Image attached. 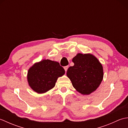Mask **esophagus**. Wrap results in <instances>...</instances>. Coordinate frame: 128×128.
I'll return each mask as SVG.
<instances>
[{
  "label": "esophagus",
  "mask_w": 128,
  "mask_h": 128,
  "mask_svg": "<svg viewBox=\"0 0 128 128\" xmlns=\"http://www.w3.org/2000/svg\"><path fill=\"white\" fill-rule=\"evenodd\" d=\"M68 68H69V66H66L64 67V68L65 69V71H66V72L67 71V70H68Z\"/></svg>",
  "instance_id": "obj_1"
}]
</instances>
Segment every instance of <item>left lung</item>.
Here are the masks:
<instances>
[{
	"instance_id": "1",
	"label": "left lung",
	"mask_w": 128,
	"mask_h": 128,
	"mask_svg": "<svg viewBox=\"0 0 128 128\" xmlns=\"http://www.w3.org/2000/svg\"><path fill=\"white\" fill-rule=\"evenodd\" d=\"M74 66H70L66 75L73 87L83 94L96 90L102 81L103 68L96 57L91 54H78L72 59Z\"/></svg>"
}]
</instances>
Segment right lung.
Returning a JSON list of instances; mask_svg holds the SVG:
<instances>
[{
	"instance_id": "right-lung-1",
	"label": "right lung",
	"mask_w": 128,
	"mask_h": 128,
	"mask_svg": "<svg viewBox=\"0 0 128 128\" xmlns=\"http://www.w3.org/2000/svg\"><path fill=\"white\" fill-rule=\"evenodd\" d=\"M64 74L65 70L59 62L43 60L28 70V80L34 91L43 94L53 88L58 78Z\"/></svg>"
}]
</instances>
